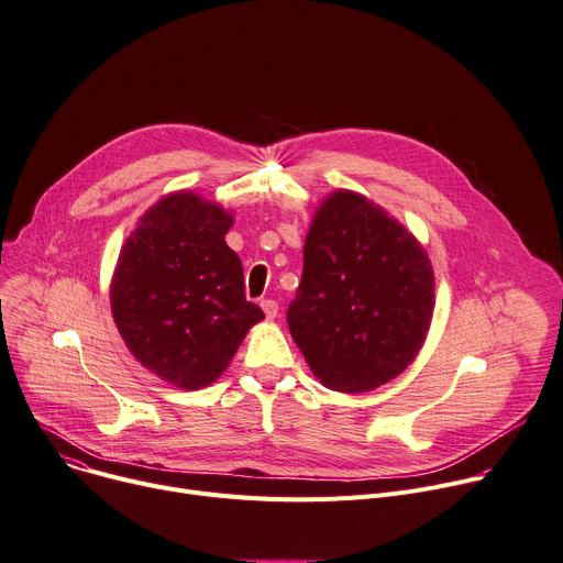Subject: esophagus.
Masks as SVG:
<instances>
[{"mask_svg":"<svg viewBox=\"0 0 563 563\" xmlns=\"http://www.w3.org/2000/svg\"><path fill=\"white\" fill-rule=\"evenodd\" d=\"M262 309H264V313H266L268 320L277 318V313H279V305H277L275 299H264V301H262Z\"/></svg>","mask_w":563,"mask_h":563,"instance_id":"1","label":"esophagus"}]
</instances>
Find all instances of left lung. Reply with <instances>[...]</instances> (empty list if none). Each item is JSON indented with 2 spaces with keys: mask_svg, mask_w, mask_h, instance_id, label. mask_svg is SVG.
I'll list each match as a JSON object with an SVG mask.
<instances>
[{
  "mask_svg": "<svg viewBox=\"0 0 563 563\" xmlns=\"http://www.w3.org/2000/svg\"><path fill=\"white\" fill-rule=\"evenodd\" d=\"M432 299V268L417 239L367 198L338 191L316 213L286 318L327 387L367 393L412 363Z\"/></svg>",
  "mask_w": 563,
  "mask_h": 563,
  "instance_id": "1",
  "label": "left lung"
}]
</instances>
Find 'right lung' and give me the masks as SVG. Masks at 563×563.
I'll list each match as a JSON object with an SVG mask.
<instances>
[{
    "label": "right lung",
    "mask_w": 563,
    "mask_h": 563,
    "mask_svg": "<svg viewBox=\"0 0 563 563\" xmlns=\"http://www.w3.org/2000/svg\"><path fill=\"white\" fill-rule=\"evenodd\" d=\"M232 216L196 194L153 205L128 236L110 301L121 338L159 378L198 390L221 376L264 311L245 299Z\"/></svg>",
    "instance_id": "right-lung-1"
}]
</instances>
